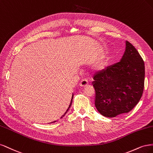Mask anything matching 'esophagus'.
I'll return each instance as SVG.
<instances>
[{
	"label": "esophagus",
	"mask_w": 153,
	"mask_h": 153,
	"mask_svg": "<svg viewBox=\"0 0 153 153\" xmlns=\"http://www.w3.org/2000/svg\"><path fill=\"white\" fill-rule=\"evenodd\" d=\"M88 84V81L86 79H82L80 83H79V85L81 86H86Z\"/></svg>",
	"instance_id": "esophagus-1"
}]
</instances>
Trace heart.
Segmentation results:
<instances>
[{"label":"heart","instance_id":"heart-1","mask_svg":"<svg viewBox=\"0 0 153 153\" xmlns=\"http://www.w3.org/2000/svg\"><path fill=\"white\" fill-rule=\"evenodd\" d=\"M108 60H104L102 61L98 65H97V69L99 71H103L108 66Z\"/></svg>","mask_w":153,"mask_h":153}]
</instances>
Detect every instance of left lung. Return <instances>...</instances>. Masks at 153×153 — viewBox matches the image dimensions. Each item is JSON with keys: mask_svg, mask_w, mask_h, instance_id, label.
<instances>
[{"mask_svg": "<svg viewBox=\"0 0 153 153\" xmlns=\"http://www.w3.org/2000/svg\"><path fill=\"white\" fill-rule=\"evenodd\" d=\"M126 45L121 61L93 77L95 105L105 117L129 112L139 103L144 91V60L131 43L126 41Z\"/></svg>", "mask_w": 153, "mask_h": 153, "instance_id": "1", "label": "left lung"}]
</instances>
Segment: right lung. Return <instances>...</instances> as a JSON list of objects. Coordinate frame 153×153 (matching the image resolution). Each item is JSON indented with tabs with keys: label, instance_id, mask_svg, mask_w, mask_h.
<instances>
[{
	"label": "right lung",
	"instance_id": "1",
	"mask_svg": "<svg viewBox=\"0 0 153 153\" xmlns=\"http://www.w3.org/2000/svg\"><path fill=\"white\" fill-rule=\"evenodd\" d=\"M72 98H73V95H72ZM71 102H72V101H71ZM71 104H72V102H71V103H70V105H69V107H68V109H67V111H68V109H69V108H70V107H71ZM67 112H65V114H66V113H67ZM65 114H63V116H62V117H61V118H62V117H63V116H65Z\"/></svg>",
	"mask_w": 153,
	"mask_h": 153
}]
</instances>
